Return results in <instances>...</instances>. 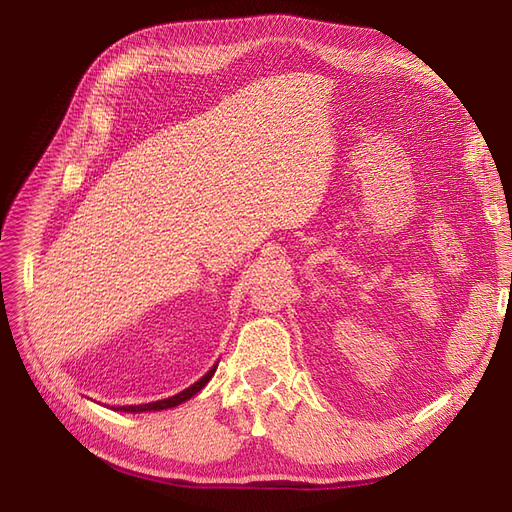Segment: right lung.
I'll return each mask as SVG.
<instances>
[{
  "mask_svg": "<svg viewBox=\"0 0 512 512\" xmlns=\"http://www.w3.org/2000/svg\"><path fill=\"white\" fill-rule=\"evenodd\" d=\"M215 374V367H211L207 374L200 378L198 382H194L192 386H188V389L185 391H181V393H177V395H173V397H168V399H160V401H151V404H141V406H119V408H115V410H123V412H149V410H164V408H175V406H179V404H183V401H188L190 397H194L200 389H203V386L211 380V376Z\"/></svg>",
  "mask_w": 512,
  "mask_h": 512,
  "instance_id": "obj_1",
  "label": "right lung"
}]
</instances>
